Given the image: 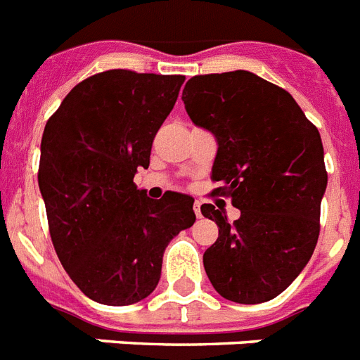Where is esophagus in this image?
<instances>
[{
  "label": "esophagus",
  "instance_id": "34e87169",
  "mask_svg": "<svg viewBox=\"0 0 360 360\" xmlns=\"http://www.w3.org/2000/svg\"><path fill=\"white\" fill-rule=\"evenodd\" d=\"M193 210H195V215L200 219L202 217V212H200V202H195V206H193Z\"/></svg>",
  "mask_w": 360,
  "mask_h": 360
}]
</instances>
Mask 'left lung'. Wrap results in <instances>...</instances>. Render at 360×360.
Masks as SVG:
<instances>
[{
	"label": "left lung",
	"instance_id": "8db88e82",
	"mask_svg": "<svg viewBox=\"0 0 360 360\" xmlns=\"http://www.w3.org/2000/svg\"><path fill=\"white\" fill-rule=\"evenodd\" d=\"M182 101L198 127L215 134L219 150L212 195L240 210L202 204L219 226L204 269L222 298L261 304L276 298L307 265L320 236V202L328 186L319 129L289 91L250 71L197 75Z\"/></svg>",
	"mask_w": 360,
	"mask_h": 360
}]
</instances>
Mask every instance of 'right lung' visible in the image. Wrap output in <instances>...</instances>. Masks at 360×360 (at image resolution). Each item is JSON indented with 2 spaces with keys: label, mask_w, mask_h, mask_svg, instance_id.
<instances>
[{
  "label": "right lung",
  "mask_w": 360,
  "mask_h": 360,
  "mask_svg": "<svg viewBox=\"0 0 360 360\" xmlns=\"http://www.w3.org/2000/svg\"><path fill=\"white\" fill-rule=\"evenodd\" d=\"M184 80L103 71L79 82L47 120L38 186L49 233L68 276L94 302L147 298L165 246L195 222L191 197L167 191L153 200L134 184Z\"/></svg>",
  "instance_id": "add662e5"
}]
</instances>
